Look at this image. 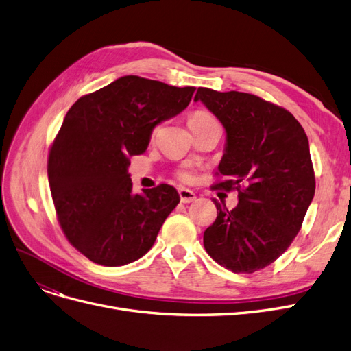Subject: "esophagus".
<instances>
[{
    "mask_svg": "<svg viewBox=\"0 0 351 351\" xmlns=\"http://www.w3.org/2000/svg\"><path fill=\"white\" fill-rule=\"evenodd\" d=\"M178 194H180V200L183 203H191L195 200V194L193 190L186 189V187H180L178 189Z\"/></svg>",
    "mask_w": 351,
    "mask_h": 351,
    "instance_id": "34e87169",
    "label": "esophagus"
}]
</instances>
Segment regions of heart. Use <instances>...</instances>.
Returning a JSON list of instances; mask_svg holds the SVG:
<instances>
[{
	"label": "heart",
	"mask_w": 351,
	"mask_h": 351,
	"mask_svg": "<svg viewBox=\"0 0 351 351\" xmlns=\"http://www.w3.org/2000/svg\"><path fill=\"white\" fill-rule=\"evenodd\" d=\"M187 123H189V128L191 130V132L202 131V130L212 128V127H219L216 118L212 114H210V112L203 110V109L191 112V114L187 118ZM158 130H160V125H157V127L152 130V136L157 135ZM180 177L183 178V180H190L191 178L189 171H181Z\"/></svg>",
	"instance_id": "b5f03b06"
}]
</instances>
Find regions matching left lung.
Wrapping results in <instances>:
<instances>
[{
    "mask_svg": "<svg viewBox=\"0 0 351 351\" xmlns=\"http://www.w3.org/2000/svg\"><path fill=\"white\" fill-rule=\"evenodd\" d=\"M202 102L226 131L219 173L239 203L228 210L213 199L217 217L203 236L207 254L236 274H254L288 249L315 193L310 144L301 123L281 106L243 92L199 88Z\"/></svg>",
    "mask_w": 351,
    "mask_h": 351,
    "instance_id": "left-lung-1",
    "label": "left lung"
}]
</instances>
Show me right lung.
I'll return each mask as SVG.
<instances>
[{
    "label": "right lung",
    "instance_id": "right-lung-1",
    "mask_svg": "<svg viewBox=\"0 0 351 351\" xmlns=\"http://www.w3.org/2000/svg\"><path fill=\"white\" fill-rule=\"evenodd\" d=\"M194 90L122 76L69 109L50 149L49 184L66 237L92 262L122 266L144 256L180 203L168 184L132 193L128 167Z\"/></svg>",
    "mask_w": 351,
    "mask_h": 351
}]
</instances>
